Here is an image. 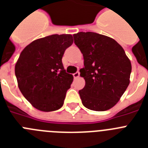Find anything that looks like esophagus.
I'll list each match as a JSON object with an SVG mask.
<instances>
[{
  "mask_svg": "<svg viewBox=\"0 0 148 148\" xmlns=\"http://www.w3.org/2000/svg\"><path fill=\"white\" fill-rule=\"evenodd\" d=\"M79 75H80V73H79L78 71L76 72V73H75L74 74H73V77H74L75 78H78V77H79Z\"/></svg>",
  "mask_w": 148,
  "mask_h": 148,
  "instance_id": "1",
  "label": "esophagus"
}]
</instances>
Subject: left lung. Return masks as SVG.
Wrapping results in <instances>:
<instances>
[{
  "mask_svg": "<svg viewBox=\"0 0 148 148\" xmlns=\"http://www.w3.org/2000/svg\"><path fill=\"white\" fill-rule=\"evenodd\" d=\"M74 43L84 56L80 75L85 86L78 91L83 105L105 111L119 101L130 84L131 63L114 39L92 32L73 35Z\"/></svg>",
  "mask_w": 148,
  "mask_h": 148,
  "instance_id": "obj_1",
  "label": "left lung"
}]
</instances>
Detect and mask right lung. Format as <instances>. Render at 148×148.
<instances>
[{
    "instance_id": "right-lung-1",
    "label": "right lung",
    "mask_w": 148,
    "mask_h": 148,
    "mask_svg": "<svg viewBox=\"0 0 148 148\" xmlns=\"http://www.w3.org/2000/svg\"><path fill=\"white\" fill-rule=\"evenodd\" d=\"M69 34L52 35L27 45L15 64L18 87L34 108L44 112L60 109L73 81L66 73L62 57L73 44Z\"/></svg>"
}]
</instances>
